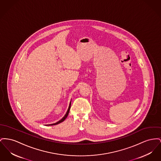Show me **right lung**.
Listing matches in <instances>:
<instances>
[{
    "mask_svg": "<svg viewBox=\"0 0 161 161\" xmlns=\"http://www.w3.org/2000/svg\"><path fill=\"white\" fill-rule=\"evenodd\" d=\"M70 105H71V101H70V104H69V108H68V109H67V113H66V114L64 115V116L60 120H59V121H58L57 122L55 123H52V124H49V125H46L47 126H50V125H57V124H59V123H61V122H63L67 118V115H68V114H69V111H70Z\"/></svg>",
    "mask_w": 161,
    "mask_h": 161,
    "instance_id": "1",
    "label": "right lung"
}]
</instances>
